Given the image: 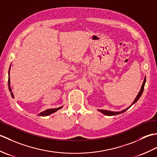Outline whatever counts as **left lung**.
<instances>
[{"label": "left lung", "instance_id": "left-lung-1", "mask_svg": "<svg viewBox=\"0 0 157 157\" xmlns=\"http://www.w3.org/2000/svg\"><path fill=\"white\" fill-rule=\"evenodd\" d=\"M145 83H146V77L144 78V82H143V84H142V87H141V88H140V92H139V93L138 94V95H137V96H136V98L134 99V102H133L132 103V105H130L129 106H128V107H127L125 109H124V110H123V111H107V110H98V111H100V112H101L102 114H104V115H107V116H113V115H119V114H121V113H124L125 111H126L128 109H129L130 107H131V106L134 105V104H135V103L137 102L138 100H139V98H140V96H141V95L142 94V93H143V91H144V85H145Z\"/></svg>", "mask_w": 157, "mask_h": 157}]
</instances>
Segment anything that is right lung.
I'll list each match as a JSON object with an SVG mask.
<instances>
[{"instance_id": "add662e5", "label": "right lung", "mask_w": 157, "mask_h": 157, "mask_svg": "<svg viewBox=\"0 0 157 157\" xmlns=\"http://www.w3.org/2000/svg\"><path fill=\"white\" fill-rule=\"evenodd\" d=\"M9 71H10V69H9ZM9 80H8V84H9V91L11 92V95L12 96V98H14V95H13L12 90H11V86H10V75H9ZM63 107L62 106H60L59 108H56V109H49L47 110H45L44 111H42L40 113H39L38 115L39 116H42V117H45V116H48L52 114L53 113H55L56 111H57L58 110L61 109Z\"/></svg>"}]
</instances>
